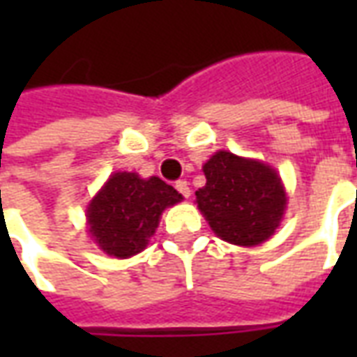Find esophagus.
<instances>
[{
    "mask_svg": "<svg viewBox=\"0 0 357 357\" xmlns=\"http://www.w3.org/2000/svg\"><path fill=\"white\" fill-rule=\"evenodd\" d=\"M176 189H178L179 195H183V197H189L191 195V189H189V183L187 181H183V179H179V181H176Z\"/></svg>",
    "mask_w": 357,
    "mask_h": 357,
    "instance_id": "1",
    "label": "esophagus"
}]
</instances>
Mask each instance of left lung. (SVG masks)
Wrapping results in <instances>:
<instances>
[{
	"label": "left lung",
	"instance_id": "obj_1",
	"mask_svg": "<svg viewBox=\"0 0 357 357\" xmlns=\"http://www.w3.org/2000/svg\"><path fill=\"white\" fill-rule=\"evenodd\" d=\"M204 176L197 204L218 237L255 247L273 235L287 204L275 170L220 151L204 164Z\"/></svg>",
	"mask_w": 357,
	"mask_h": 357
}]
</instances>
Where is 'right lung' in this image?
Returning <instances> with one entry per match:
<instances>
[{"instance_id": "right-lung-1", "label": "right lung", "mask_w": 357, "mask_h": 357, "mask_svg": "<svg viewBox=\"0 0 357 357\" xmlns=\"http://www.w3.org/2000/svg\"><path fill=\"white\" fill-rule=\"evenodd\" d=\"M179 201L181 195L160 178L118 172L89 204V231L107 255L128 258L147 247L162 210Z\"/></svg>"}]
</instances>
